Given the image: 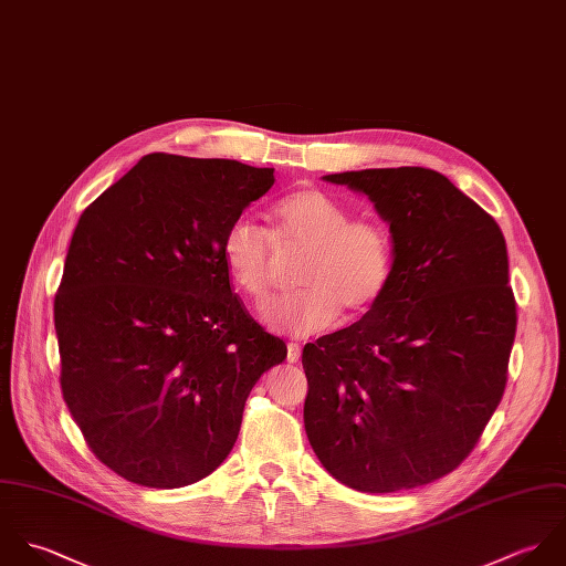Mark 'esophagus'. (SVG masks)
I'll return each mask as SVG.
<instances>
[{"label":"esophagus","mask_w":566,"mask_h":566,"mask_svg":"<svg viewBox=\"0 0 566 566\" xmlns=\"http://www.w3.org/2000/svg\"><path fill=\"white\" fill-rule=\"evenodd\" d=\"M302 358V345L300 343H289L286 345V360L297 363Z\"/></svg>","instance_id":"1"}]
</instances>
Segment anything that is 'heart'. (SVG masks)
I'll list each match as a JSON object with an SVG mask.
<instances>
[{
  "label": "heart",
  "mask_w": 566,
  "mask_h": 566,
  "mask_svg": "<svg viewBox=\"0 0 566 566\" xmlns=\"http://www.w3.org/2000/svg\"><path fill=\"white\" fill-rule=\"evenodd\" d=\"M271 221V235L249 219H235L221 238L227 277L253 304L271 293L273 244L304 251L295 271L302 291L275 300L262 313L271 331L291 337L317 335L340 313L358 319L382 300L394 275V240L385 223L352 219L345 203L315 186L282 197Z\"/></svg>",
  "instance_id": "b5f03b06"
}]
</instances>
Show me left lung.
<instances>
[{"mask_svg": "<svg viewBox=\"0 0 566 566\" xmlns=\"http://www.w3.org/2000/svg\"><path fill=\"white\" fill-rule=\"evenodd\" d=\"M324 179L389 223L394 275L363 319L304 347L308 442L358 492L427 485L470 454L505 391L516 302L503 231L429 168Z\"/></svg>", "mask_w": 566, "mask_h": 566, "instance_id": "8db88e82", "label": "left lung"}]
</instances>
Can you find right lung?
<instances>
[{
    "mask_svg": "<svg viewBox=\"0 0 566 566\" xmlns=\"http://www.w3.org/2000/svg\"><path fill=\"white\" fill-rule=\"evenodd\" d=\"M273 181V168L153 153L81 214L54 297L61 389L90 449L130 483L214 472L249 391L286 358L221 260L227 227Z\"/></svg>",
    "mask_w": 566,
    "mask_h": 566,
    "instance_id": "obj_1",
    "label": "right lung"
}]
</instances>
